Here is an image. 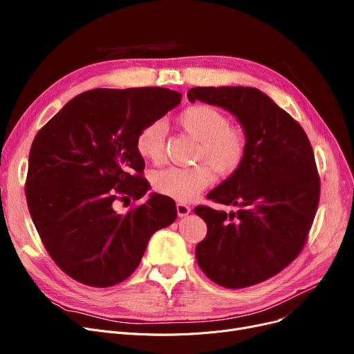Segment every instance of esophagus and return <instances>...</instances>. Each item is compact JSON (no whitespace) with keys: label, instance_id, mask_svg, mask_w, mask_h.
Wrapping results in <instances>:
<instances>
[{"label":"esophagus","instance_id":"34e87169","mask_svg":"<svg viewBox=\"0 0 354 354\" xmlns=\"http://www.w3.org/2000/svg\"><path fill=\"white\" fill-rule=\"evenodd\" d=\"M176 211H178V215L180 218H183V216H187L188 214H191V207L185 205V203H176Z\"/></svg>","mask_w":354,"mask_h":354}]
</instances>
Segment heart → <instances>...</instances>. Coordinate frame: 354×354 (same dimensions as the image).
Returning a JSON list of instances; mask_svg holds the SVG:
<instances>
[{"instance_id": "b5f03b06", "label": "heart", "mask_w": 354, "mask_h": 354, "mask_svg": "<svg viewBox=\"0 0 354 354\" xmlns=\"http://www.w3.org/2000/svg\"><path fill=\"white\" fill-rule=\"evenodd\" d=\"M178 126L185 133L198 140L195 160L209 165L219 176L234 174L243 163L247 139L241 129L230 126L221 110L208 104H195L182 110ZM166 127L162 122L146 124L138 135L136 147L142 158L159 162L165 153ZM212 182L208 166L167 167L153 175V188L179 202L195 199Z\"/></svg>"}]
</instances>
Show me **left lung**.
I'll list each match as a JSON object with an SVG mask.
<instances>
[{
  "instance_id": "1",
  "label": "left lung",
  "mask_w": 354,
  "mask_h": 354,
  "mask_svg": "<svg viewBox=\"0 0 354 354\" xmlns=\"http://www.w3.org/2000/svg\"><path fill=\"white\" fill-rule=\"evenodd\" d=\"M189 102L222 107L244 130L243 163L208 199L235 212L196 207L208 234L195 257L225 288H244L284 270L304 247L317 211L320 179L310 140L286 110L254 87H194Z\"/></svg>"
}]
</instances>
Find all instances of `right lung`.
<instances>
[{
	"instance_id": "obj_1",
	"label": "right lung",
	"mask_w": 354,
	"mask_h": 354,
	"mask_svg": "<svg viewBox=\"0 0 354 354\" xmlns=\"http://www.w3.org/2000/svg\"><path fill=\"white\" fill-rule=\"evenodd\" d=\"M163 87L95 88L71 99L37 133L26 196L43 244L67 275L90 287L130 277L151 236L176 219L171 198L151 194L119 214V201L151 189L140 174V130L180 103Z\"/></svg>"
}]
</instances>
